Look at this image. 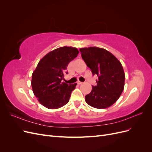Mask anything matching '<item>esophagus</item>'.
I'll return each mask as SVG.
<instances>
[{"mask_svg":"<svg viewBox=\"0 0 152 152\" xmlns=\"http://www.w3.org/2000/svg\"><path fill=\"white\" fill-rule=\"evenodd\" d=\"M82 84V82H80V81H78V82H77V84L80 85V84Z\"/></svg>","mask_w":152,"mask_h":152,"instance_id":"34e87169","label":"esophagus"}]
</instances>
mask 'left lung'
I'll list each match as a JSON object with an SVG mask.
<instances>
[{
	"mask_svg": "<svg viewBox=\"0 0 152 152\" xmlns=\"http://www.w3.org/2000/svg\"><path fill=\"white\" fill-rule=\"evenodd\" d=\"M82 59L93 75H97V86L85 96L86 102L98 109L107 108L115 103L124 87L125 74L121 62L103 48L89 47L80 48Z\"/></svg>",
	"mask_w": 152,
	"mask_h": 152,
	"instance_id": "left-lung-1",
	"label": "left lung"
}]
</instances>
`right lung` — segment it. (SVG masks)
Wrapping results in <instances>:
<instances>
[{
	"instance_id": "1",
	"label": "right lung",
	"mask_w": 152,
	"mask_h": 152,
	"mask_svg": "<svg viewBox=\"0 0 152 152\" xmlns=\"http://www.w3.org/2000/svg\"><path fill=\"white\" fill-rule=\"evenodd\" d=\"M76 48L64 46L49 52L40 59L32 73L31 85L39 103L49 109H57L65 105L77 83L68 85L64 79L67 66L75 58Z\"/></svg>"
}]
</instances>
